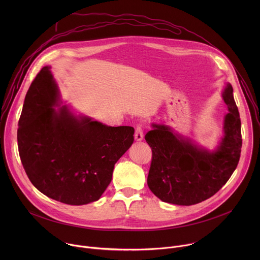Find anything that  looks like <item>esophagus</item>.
Returning <instances> with one entry per match:
<instances>
[{"mask_svg": "<svg viewBox=\"0 0 260 260\" xmlns=\"http://www.w3.org/2000/svg\"><path fill=\"white\" fill-rule=\"evenodd\" d=\"M143 137H144V135H143V125L139 124V125H137L136 131H135V140L136 141H142Z\"/></svg>", "mask_w": 260, "mask_h": 260, "instance_id": "34e87169", "label": "esophagus"}]
</instances>
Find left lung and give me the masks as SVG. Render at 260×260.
<instances>
[{"mask_svg":"<svg viewBox=\"0 0 260 260\" xmlns=\"http://www.w3.org/2000/svg\"><path fill=\"white\" fill-rule=\"evenodd\" d=\"M233 91L228 83L222 93L230 111L224 117V136L212 152L165 124L152 123V131L146 134L145 140L152 150L147 184L162 202L199 204L219 191L235 172L241 156L242 134Z\"/></svg>","mask_w":260,"mask_h":260,"instance_id":"1","label":"left lung"}]
</instances>
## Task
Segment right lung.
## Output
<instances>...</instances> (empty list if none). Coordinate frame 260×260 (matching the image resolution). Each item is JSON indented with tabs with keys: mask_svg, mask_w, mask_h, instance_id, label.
Returning a JSON list of instances; mask_svg holds the SVG:
<instances>
[{
	"mask_svg": "<svg viewBox=\"0 0 260 260\" xmlns=\"http://www.w3.org/2000/svg\"><path fill=\"white\" fill-rule=\"evenodd\" d=\"M59 92L44 67L31 82L18 121L17 143L34 186L57 202L80 206L98 201L114 166L134 142L132 126H108L75 116L58 104Z\"/></svg>",
	"mask_w": 260,
	"mask_h": 260,
	"instance_id": "obj_1",
	"label": "right lung"
}]
</instances>
